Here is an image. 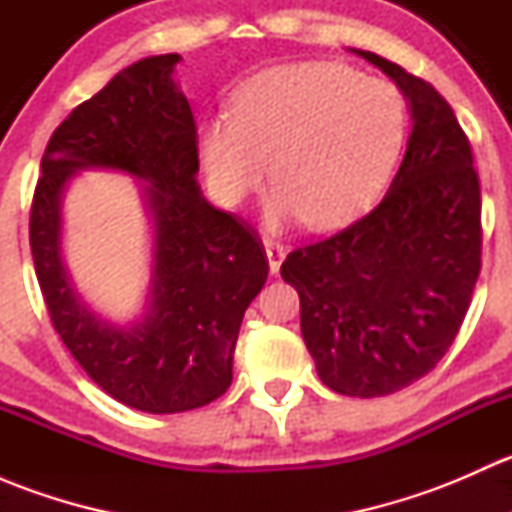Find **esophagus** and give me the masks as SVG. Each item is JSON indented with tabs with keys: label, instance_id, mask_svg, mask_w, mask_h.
Instances as JSON below:
<instances>
[{
	"label": "esophagus",
	"instance_id": "1",
	"mask_svg": "<svg viewBox=\"0 0 512 512\" xmlns=\"http://www.w3.org/2000/svg\"><path fill=\"white\" fill-rule=\"evenodd\" d=\"M265 252H267V262H270V272H272V275H277V272H280L282 260H285L287 250L280 245V242L267 240L265 242Z\"/></svg>",
	"mask_w": 512,
	"mask_h": 512
}]
</instances>
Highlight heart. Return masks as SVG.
Returning <instances> with one entry per match:
<instances>
[{
	"instance_id": "heart-1",
	"label": "heart",
	"mask_w": 512,
	"mask_h": 512,
	"mask_svg": "<svg viewBox=\"0 0 512 512\" xmlns=\"http://www.w3.org/2000/svg\"><path fill=\"white\" fill-rule=\"evenodd\" d=\"M404 128V103L386 81L337 64H294L247 81L235 116L203 118L198 146L225 205L255 193L272 160L270 223L299 213L307 227L332 230L381 193Z\"/></svg>"
}]
</instances>
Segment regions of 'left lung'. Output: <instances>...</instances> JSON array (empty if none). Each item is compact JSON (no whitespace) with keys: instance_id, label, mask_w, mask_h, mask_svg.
Wrapping results in <instances>:
<instances>
[{"instance_id":"obj_1","label":"left lung","mask_w":512,"mask_h":512,"mask_svg":"<svg viewBox=\"0 0 512 512\" xmlns=\"http://www.w3.org/2000/svg\"><path fill=\"white\" fill-rule=\"evenodd\" d=\"M352 51L409 101L404 160L369 215L289 252L280 272L299 294L319 379L371 399L426 376L456 339L480 272V185L446 98L399 64Z\"/></svg>"}]
</instances>
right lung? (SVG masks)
I'll list each match as a JSON object with an SVG mask.
<instances>
[{"mask_svg": "<svg viewBox=\"0 0 512 512\" xmlns=\"http://www.w3.org/2000/svg\"><path fill=\"white\" fill-rule=\"evenodd\" d=\"M178 54L118 71L54 131L34 190L29 242L54 329L86 374L121 404L180 414L223 396L245 309L267 280L262 242L200 193L198 133L173 81ZM142 180L154 225L147 312L131 325L94 313L60 257V203L81 169Z\"/></svg>", "mask_w": 512, "mask_h": 512, "instance_id": "obj_1", "label": "right lung"}]
</instances>
